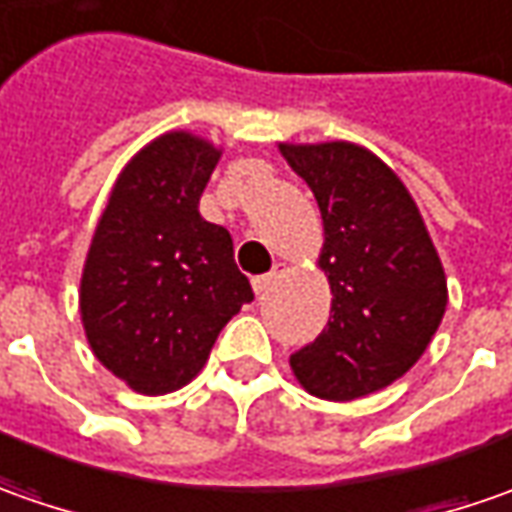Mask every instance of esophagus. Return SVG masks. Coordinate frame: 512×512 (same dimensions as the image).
<instances>
[{"instance_id":"1","label":"esophagus","mask_w":512,"mask_h":512,"mask_svg":"<svg viewBox=\"0 0 512 512\" xmlns=\"http://www.w3.org/2000/svg\"><path fill=\"white\" fill-rule=\"evenodd\" d=\"M286 272H289V269H286V263H274L272 272L255 277V280H252V286H255L257 294H266V291L272 289L274 283H277V280H280V277H283Z\"/></svg>"}]
</instances>
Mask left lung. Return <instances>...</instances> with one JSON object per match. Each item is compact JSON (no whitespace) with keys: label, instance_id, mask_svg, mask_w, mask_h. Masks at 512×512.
<instances>
[{"label":"left lung","instance_id":"left-lung-1","mask_svg":"<svg viewBox=\"0 0 512 512\" xmlns=\"http://www.w3.org/2000/svg\"><path fill=\"white\" fill-rule=\"evenodd\" d=\"M323 215L320 269L331 286L323 334L291 354L297 382L351 402L414 365L448 306V280L425 221L397 172L348 141L280 144Z\"/></svg>","mask_w":512,"mask_h":512}]
</instances>
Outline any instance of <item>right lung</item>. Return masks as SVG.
Here are the masks:
<instances>
[{"label":"right lung","instance_id":"add662e5","mask_svg":"<svg viewBox=\"0 0 512 512\" xmlns=\"http://www.w3.org/2000/svg\"><path fill=\"white\" fill-rule=\"evenodd\" d=\"M218 161L206 138L158 135L121 169L84 260L87 343L147 397L198 377L221 328L255 300L232 235L198 212Z\"/></svg>","mask_w":512,"mask_h":512}]
</instances>
